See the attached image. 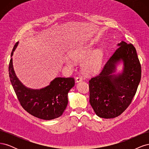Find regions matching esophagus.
Segmentation results:
<instances>
[{
	"label": "esophagus",
	"instance_id": "34e87169",
	"mask_svg": "<svg viewBox=\"0 0 149 149\" xmlns=\"http://www.w3.org/2000/svg\"><path fill=\"white\" fill-rule=\"evenodd\" d=\"M82 81H83V79L81 76H78V77H76V83H79V82Z\"/></svg>",
	"mask_w": 149,
	"mask_h": 149
}]
</instances>
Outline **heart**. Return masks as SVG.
<instances>
[{
  "mask_svg": "<svg viewBox=\"0 0 149 149\" xmlns=\"http://www.w3.org/2000/svg\"><path fill=\"white\" fill-rule=\"evenodd\" d=\"M68 56L64 58L65 64L73 68L74 61L81 62V69L86 74L96 73L100 70L102 64V52L100 49L93 51L90 45H77L68 51Z\"/></svg>",
  "mask_w": 149,
  "mask_h": 149,
  "instance_id": "1",
  "label": "heart"
}]
</instances>
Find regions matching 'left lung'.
Here are the masks:
<instances>
[{"label":"left lung","mask_w":149,"mask_h":149,"mask_svg":"<svg viewBox=\"0 0 149 149\" xmlns=\"http://www.w3.org/2000/svg\"><path fill=\"white\" fill-rule=\"evenodd\" d=\"M104 65L100 73L89 80V102L96 114L104 119L120 115L131 103L141 78V66L136 49L124 41ZM123 63L116 72V65Z\"/></svg>","instance_id":"left-lung-1"}]
</instances>
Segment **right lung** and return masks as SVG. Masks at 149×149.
<instances>
[{
  "mask_svg": "<svg viewBox=\"0 0 149 149\" xmlns=\"http://www.w3.org/2000/svg\"><path fill=\"white\" fill-rule=\"evenodd\" d=\"M17 42L11 53L8 72L13 89L21 106L29 114L43 120L59 118L68 105V94L74 86L73 78H55L47 86L33 89L26 87L17 78L13 70L12 58L18 46Z\"/></svg>",
  "mask_w": 149,
  "mask_h": 149,
  "instance_id": "right-lung-1",
  "label": "right lung"
}]
</instances>
